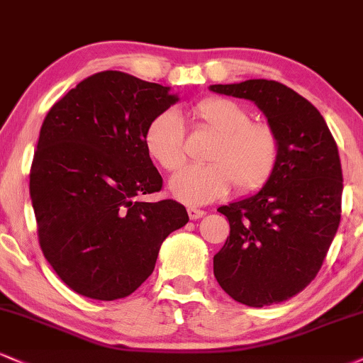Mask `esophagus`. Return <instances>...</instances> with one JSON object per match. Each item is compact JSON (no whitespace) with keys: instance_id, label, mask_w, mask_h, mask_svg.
Segmentation results:
<instances>
[{"instance_id":"34e87169","label":"esophagus","mask_w":363,"mask_h":363,"mask_svg":"<svg viewBox=\"0 0 363 363\" xmlns=\"http://www.w3.org/2000/svg\"><path fill=\"white\" fill-rule=\"evenodd\" d=\"M187 215H189L191 220H199V218H203L206 213L203 211V209H198V208H187Z\"/></svg>"}]
</instances>
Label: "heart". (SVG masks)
I'll return each mask as SVG.
<instances>
[{"label": "heart", "mask_w": 363, "mask_h": 363, "mask_svg": "<svg viewBox=\"0 0 363 363\" xmlns=\"http://www.w3.org/2000/svg\"><path fill=\"white\" fill-rule=\"evenodd\" d=\"M199 128L216 135L208 152L209 164L189 165L170 179L174 198L201 206L223 198L233 186L242 194L267 184L277 167L279 140L272 126L250 121L245 108L225 98H208L193 108ZM148 157L165 170L186 162V130L179 113L167 110L148 121L143 133Z\"/></svg>", "instance_id": "b5f03b06"}]
</instances>
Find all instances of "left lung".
<instances>
[{"label":"left lung","mask_w":363,"mask_h":363,"mask_svg":"<svg viewBox=\"0 0 363 363\" xmlns=\"http://www.w3.org/2000/svg\"><path fill=\"white\" fill-rule=\"evenodd\" d=\"M253 101L277 135L279 160L257 194L218 208L230 237L213 259L218 284L250 308L282 303L320 272L342 216L338 147L321 113L277 81L213 84Z\"/></svg>","instance_id":"1"}]
</instances>
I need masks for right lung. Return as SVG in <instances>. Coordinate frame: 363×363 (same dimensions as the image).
Masks as SVG:
<instances>
[{
  "instance_id": "add662e5",
  "label": "right lung",
  "mask_w": 363,
  "mask_h": 363,
  "mask_svg": "<svg viewBox=\"0 0 363 363\" xmlns=\"http://www.w3.org/2000/svg\"><path fill=\"white\" fill-rule=\"evenodd\" d=\"M169 91L103 71L81 81L43 120L30 170L38 242L77 294L130 296L154 272L164 240L189 221L176 201L140 199L162 189L143 133L179 101Z\"/></svg>"
}]
</instances>
